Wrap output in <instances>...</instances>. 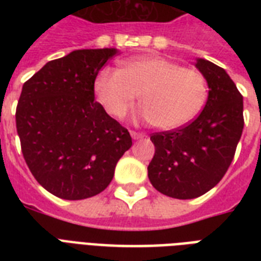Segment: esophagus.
I'll list each match as a JSON object with an SVG mask.
<instances>
[{
  "label": "esophagus",
  "instance_id": "esophagus-1",
  "mask_svg": "<svg viewBox=\"0 0 261 261\" xmlns=\"http://www.w3.org/2000/svg\"><path fill=\"white\" fill-rule=\"evenodd\" d=\"M130 134H131V137H133V139H141L145 137V134H143V133H138V131H131Z\"/></svg>",
  "mask_w": 261,
  "mask_h": 261
}]
</instances>
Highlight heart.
Masks as SVG:
<instances>
[{"instance_id":"heart-1","label":"heart","mask_w":261,"mask_h":261,"mask_svg":"<svg viewBox=\"0 0 261 261\" xmlns=\"http://www.w3.org/2000/svg\"><path fill=\"white\" fill-rule=\"evenodd\" d=\"M94 92L107 112L118 119L126 116L141 94L143 119L161 130H176L202 112L208 84L195 69L145 55L123 62L120 70L102 69L94 81Z\"/></svg>"}]
</instances>
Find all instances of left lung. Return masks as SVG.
Returning <instances> with one entry per match:
<instances>
[{
    "mask_svg": "<svg viewBox=\"0 0 261 261\" xmlns=\"http://www.w3.org/2000/svg\"><path fill=\"white\" fill-rule=\"evenodd\" d=\"M208 84L203 111L187 126L153 133L154 157L147 167L151 186L174 199L206 194L225 176L244 128L243 94L222 67L198 58Z\"/></svg>",
    "mask_w": 261,
    "mask_h": 261,
    "instance_id": "8db88e82",
    "label": "left lung"
}]
</instances>
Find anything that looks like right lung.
Here are the masks:
<instances>
[{"mask_svg": "<svg viewBox=\"0 0 261 261\" xmlns=\"http://www.w3.org/2000/svg\"><path fill=\"white\" fill-rule=\"evenodd\" d=\"M116 48L75 50L22 85L16 127L31 173L50 194L81 200L110 186L130 133L94 101V80Z\"/></svg>", "mask_w": 261, "mask_h": 261, "instance_id": "1", "label": "right lung"}]
</instances>
